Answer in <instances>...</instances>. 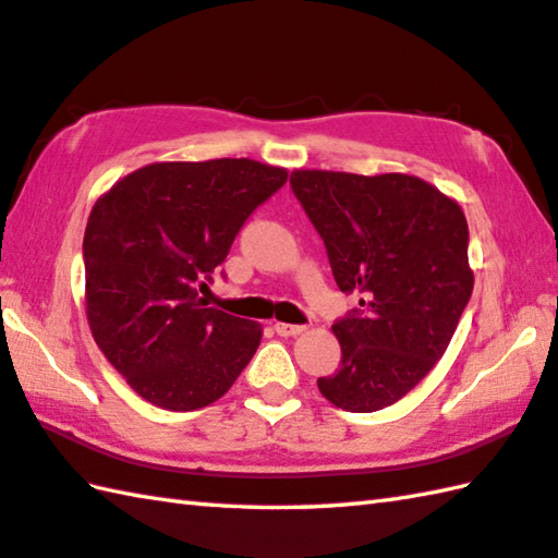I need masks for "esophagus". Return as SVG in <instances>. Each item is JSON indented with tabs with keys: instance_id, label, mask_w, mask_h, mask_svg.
Instances as JSON below:
<instances>
[{
	"instance_id": "obj_1",
	"label": "esophagus",
	"mask_w": 558,
	"mask_h": 558,
	"mask_svg": "<svg viewBox=\"0 0 558 558\" xmlns=\"http://www.w3.org/2000/svg\"><path fill=\"white\" fill-rule=\"evenodd\" d=\"M272 329H276L278 337H300L305 327L302 324H286V322H276L272 324Z\"/></svg>"
}]
</instances>
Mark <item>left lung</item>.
I'll use <instances>...</instances> for the list:
<instances>
[{"instance_id": "8db88e82", "label": "left lung", "mask_w": 558, "mask_h": 558, "mask_svg": "<svg viewBox=\"0 0 558 558\" xmlns=\"http://www.w3.org/2000/svg\"><path fill=\"white\" fill-rule=\"evenodd\" d=\"M290 187L356 310L333 322L341 363L317 380L347 412L404 398L434 368L473 292L461 207L414 175L295 170Z\"/></svg>"}]
</instances>
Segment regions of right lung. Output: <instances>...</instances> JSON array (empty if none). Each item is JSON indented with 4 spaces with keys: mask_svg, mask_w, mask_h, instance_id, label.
<instances>
[{
    "mask_svg": "<svg viewBox=\"0 0 558 558\" xmlns=\"http://www.w3.org/2000/svg\"><path fill=\"white\" fill-rule=\"evenodd\" d=\"M286 180V168L251 158L150 163L97 199L83 241L87 322L150 404L207 408L253 359L260 324L207 307L199 292Z\"/></svg>",
    "mask_w": 558,
    "mask_h": 558,
    "instance_id": "1",
    "label": "right lung"
}]
</instances>
